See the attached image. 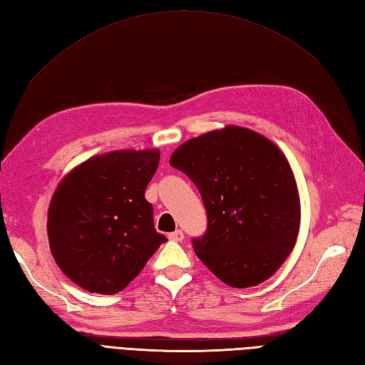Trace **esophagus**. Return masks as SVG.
I'll use <instances>...</instances> for the list:
<instances>
[{"mask_svg": "<svg viewBox=\"0 0 365 365\" xmlns=\"http://www.w3.org/2000/svg\"><path fill=\"white\" fill-rule=\"evenodd\" d=\"M169 239L173 242H181L184 239V233L181 230H176L173 233H169Z\"/></svg>", "mask_w": 365, "mask_h": 365, "instance_id": "34e87169", "label": "esophagus"}]
</instances>
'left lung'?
I'll use <instances>...</instances> for the list:
<instances>
[{
  "label": "left lung",
  "mask_w": 365,
  "mask_h": 365,
  "mask_svg": "<svg viewBox=\"0 0 365 365\" xmlns=\"http://www.w3.org/2000/svg\"><path fill=\"white\" fill-rule=\"evenodd\" d=\"M200 189L207 231L193 239L205 267L231 288L268 280L288 259L300 230V195L277 145L259 132L225 126L187 140L170 157Z\"/></svg>",
  "instance_id": "8db88e82"
}]
</instances>
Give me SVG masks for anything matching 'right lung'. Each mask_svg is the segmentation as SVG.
Wrapping results in <instances>:
<instances>
[{
    "label": "right lung",
    "instance_id": "add662e5",
    "mask_svg": "<svg viewBox=\"0 0 365 365\" xmlns=\"http://www.w3.org/2000/svg\"><path fill=\"white\" fill-rule=\"evenodd\" d=\"M160 150H114L74 168L54 190L47 233L54 262L88 292L123 291L165 236L145 197Z\"/></svg>",
    "mask_w": 365,
    "mask_h": 365
}]
</instances>
